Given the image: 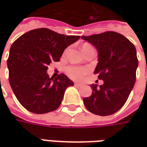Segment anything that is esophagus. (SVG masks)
<instances>
[{
    "mask_svg": "<svg viewBox=\"0 0 147 147\" xmlns=\"http://www.w3.org/2000/svg\"><path fill=\"white\" fill-rule=\"evenodd\" d=\"M75 86H76V87H79V86H81V84L78 83H75Z\"/></svg>",
    "mask_w": 147,
    "mask_h": 147,
    "instance_id": "1",
    "label": "esophagus"
}]
</instances>
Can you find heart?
<instances>
[{
    "label": "heart",
    "instance_id": "obj_1",
    "mask_svg": "<svg viewBox=\"0 0 147 147\" xmlns=\"http://www.w3.org/2000/svg\"><path fill=\"white\" fill-rule=\"evenodd\" d=\"M92 48V46L89 44H83L82 45V50L84 53V54L86 53V52ZM65 71L68 76L70 77L71 80H81L83 79V77L88 73V68L86 67H78V66H68L66 67Z\"/></svg>",
    "mask_w": 147,
    "mask_h": 147
}]
</instances>
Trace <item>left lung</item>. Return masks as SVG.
I'll use <instances>...</instances> for the list:
<instances>
[{
	"label": "left lung",
	"instance_id": "left-lung-1",
	"mask_svg": "<svg viewBox=\"0 0 147 147\" xmlns=\"http://www.w3.org/2000/svg\"><path fill=\"white\" fill-rule=\"evenodd\" d=\"M81 38L98 51L94 73L103 84H91L92 94L83 98L87 110L99 116H109L122 108L136 83L138 59L135 45L117 32L107 31Z\"/></svg>",
	"mask_w": 147,
	"mask_h": 147
}]
</instances>
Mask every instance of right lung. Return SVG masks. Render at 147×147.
<instances>
[{"instance_id": "right-lung-1", "label": "right lung", "mask_w": 147, "mask_h": 147, "mask_svg": "<svg viewBox=\"0 0 147 147\" xmlns=\"http://www.w3.org/2000/svg\"><path fill=\"white\" fill-rule=\"evenodd\" d=\"M80 38L39 28L25 33L12 43L7 61L9 83L26 109L43 114L60 106L65 90L74 83L64 74L49 78L47 66L60 61L64 49Z\"/></svg>"}]
</instances>
